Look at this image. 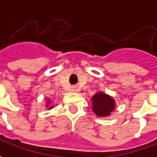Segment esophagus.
Segmentation results:
<instances>
[{"mask_svg":"<svg viewBox=\"0 0 157 157\" xmlns=\"http://www.w3.org/2000/svg\"><path fill=\"white\" fill-rule=\"evenodd\" d=\"M71 91H73V92H76V91H78V89H77V87H75V86H74L71 88Z\"/></svg>","mask_w":157,"mask_h":157,"instance_id":"obj_1","label":"esophagus"}]
</instances>
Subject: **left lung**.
Segmentation results:
<instances>
[{"mask_svg":"<svg viewBox=\"0 0 157 157\" xmlns=\"http://www.w3.org/2000/svg\"><path fill=\"white\" fill-rule=\"evenodd\" d=\"M114 99L104 93H97L92 97V110L96 116H109L115 109Z\"/></svg>","mask_w":157,"mask_h":157,"instance_id":"8db88e82","label":"left lung"}]
</instances>
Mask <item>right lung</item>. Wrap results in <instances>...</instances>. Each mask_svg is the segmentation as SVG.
Returning a JSON list of instances; mask_svg holds the SVG:
<instances>
[{
    "label": "right lung",
    "instance_id": "add662e5",
    "mask_svg": "<svg viewBox=\"0 0 157 157\" xmlns=\"http://www.w3.org/2000/svg\"><path fill=\"white\" fill-rule=\"evenodd\" d=\"M50 104V101H48V104L46 105V107H48ZM52 108H53V106H49V108H48V109H51Z\"/></svg>",
    "mask_w": 157,
    "mask_h": 157
}]
</instances>
